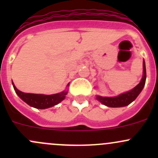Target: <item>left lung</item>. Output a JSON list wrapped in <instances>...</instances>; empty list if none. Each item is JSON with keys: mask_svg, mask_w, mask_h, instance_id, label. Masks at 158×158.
I'll list each match as a JSON object with an SVG mask.
<instances>
[{"mask_svg": "<svg viewBox=\"0 0 158 158\" xmlns=\"http://www.w3.org/2000/svg\"><path fill=\"white\" fill-rule=\"evenodd\" d=\"M146 81V67L145 62L143 60V76L141 80L135 88L126 92L120 94L117 96L114 97H103L100 95H96V99L99 101L102 104L111 108L124 107L128 106L129 104L135 101L138 96L143 88L144 87Z\"/></svg>", "mask_w": 158, "mask_h": 158, "instance_id": "obj_1", "label": "left lung"}]
</instances>
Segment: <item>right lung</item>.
<instances>
[{"mask_svg":"<svg viewBox=\"0 0 158 158\" xmlns=\"http://www.w3.org/2000/svg\"><path fill=\"white\" fill-rule=\"evenodd\" d=\"M12 85L14 86L17 95L23 100L24 102L29 105L30 106L36 108L38 109H45L48 108L56 106L59 103L61 102L67 95L68 90H64L60 93L53 94V95H44V94H33V93H25L21 92L16 88L15 85L12 81ZM69 85L68 83L67 87Z\"/></svg>","mask_w":158,"mask_h":158,"instance_id":"1","label":"right lung"}]
</instances>
